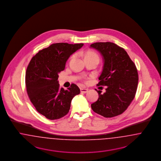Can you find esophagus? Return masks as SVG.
I'll use <instances>...</instances> for the list:
<instances>
[{
	"label": "esophagus",
	"instance_id": "1",
	"mask_svg": "<svg viewBox=\"0 0 161 161\" xmlns=\"http://www.w3.org/2000/svg\"><path fill=\"white\" fill-rule=\"evenodd\" d=\"M80 92L82 93H86L88 92V90L85 88H80Z\"/></svg>",
	"mask_w": 161,
	"mask_h": 161
}]
</instances>
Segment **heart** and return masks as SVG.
<instances>
[{"label": "heart", "instance_id": "obj_1", "mask_svg": "<svg viewBox=\"0 0 161 161\" xmlns=\"http://www.w3.org/2000/svg\"><path fill=\"white\" fill-rule=\"evenodd\" d=\"M94 58H97L99 59L98 55L95 52L92 50H88L85 53V60Z\"/></svg>", "mask_w": 161, "mask_h": 161}]
</instances>
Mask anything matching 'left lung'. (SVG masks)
Listing matches in <instances>:
<instances>
[{"mask_svg": "<svg viewBox=\"0 0 161 161\" xmlns=\"http://www.w3.org/2000/svg\"><path fill=\"white\" fill-rule=\"evenodd\" d=\"M90 47L103 56V66L97 86H107L106 92L96 90L98 100L91 104L94 112L111 118L125 112L135 97L138 74L135 64L126 50L115 43H93Z\"/></svg>", "mask_w": 161, "mask_h": 161, "instance_id": "1", "label": "left lung"}]
</instances>
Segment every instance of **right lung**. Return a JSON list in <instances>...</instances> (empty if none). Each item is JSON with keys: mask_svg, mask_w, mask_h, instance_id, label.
Returning <instances> with one entry per match:
<instances>
[{"mask_svg": "<svg viewBox=\"0 0 161 161\" xmlns=\"http://www.w3.org/2000/svg\"><path fill=\"white\" fill-rule=\"evenodd\" d=\"M83 46V43L52 44L39 51L28 65L25 76L28 96L36 110L47 119H56L67 115L71 100L80 93L74 84L66 90L61 88L58 79L70 55Z\"/></svg>", "mask_w": 161, "mask_h": 161, "instance_id": "1", "label": "right lung"}]
</instances>
